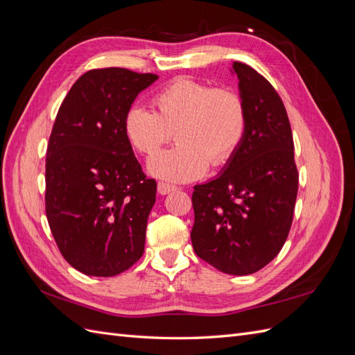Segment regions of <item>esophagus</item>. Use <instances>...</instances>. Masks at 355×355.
<instances>
[{
  "mask_svg": "<svg viewBox=\"0 0 355 355\" xmlns=\"http://www.w3.org/2000/svg\"><path fill=\"white\" fill-rule=\"evenodd\" d=\"M157 189H158V192H159L161 196H166V194H168V192L175 191V189H176V187H173V185H168V184H166V182H158Z\"/></svg>",
  "mask_w": 355,
  "mask_h": 355,
  "instance_id": "1",
  "label": "esophagus"
}]
</instances>
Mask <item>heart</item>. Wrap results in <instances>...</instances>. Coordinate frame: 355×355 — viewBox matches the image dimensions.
<instances>
[{"label":"heart","instance_id":"1","mask_svg":"<svg viewBox=\"0 0 355 355\" xmlns=\"http://www.w3.org/2000/svg\"><path fill=\"white\" fill-rule=\"evenodd\" d=\"M153 105L155 112L130 106L123 125L128 142L145 155L158 153L173 136L179 139L149 161V171L159 179L178 184L198 179L209 161L213 167L227 164L245 139V103L232 90L179 77L154 94Z\"/></svg>","mask_w":355,"mask_h":355}]
</instances>
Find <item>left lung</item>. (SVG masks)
I'll use <instances>...</instances> for the list:
<instances>
[{"mask_svg":"<svg viewBox=\"0 0 355 355\" xmlns=\"http://www.w3.org/2000/svg\"><path fill=\"white\" fill-rule=\"evenodd\" d=\"M249 125L216 179L192 192V247L216 270L249 275L280 253L292 227L299 175L284 103L265 77L234 62Z\"/></svg>","mask_w":355,"mask_h":355,"instance_id":"obj_1","label":"left lung"}]
</instances>
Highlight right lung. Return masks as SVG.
<instances>
[{
	"label": "right lung",
	"mask_w": 355,
	"mask_h": 355,
	"mask_svg": "<svg viewBox=\"0 0 355 355\" xmlns=\"http://www.w3.org/2000/svg\"><path fill=\"white\" fill-rule=\"evenodd\" d=\"M158 77L92 69L63 99L46 157V214L62 256L85 275L112 277L145 249L157 182L124 133V115Z\"/></svg>",
	"instance_id": "add662e5"
}]
</instances>
